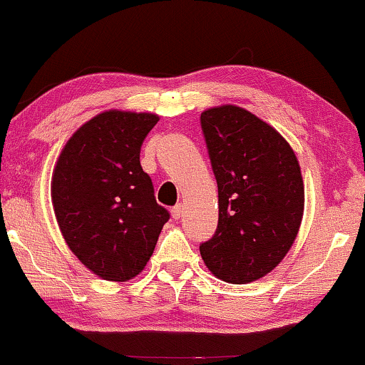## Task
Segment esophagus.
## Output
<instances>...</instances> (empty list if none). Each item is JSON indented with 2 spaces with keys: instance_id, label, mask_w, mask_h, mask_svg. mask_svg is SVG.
<instances>
[{
  "instance_id": "1",
  "label": "esophagus",
  "mask_w": 365,
  "mask_h": 365,
  "mask_svg": "<svg viewBox=\"0 0 365 365\" xmlns=\"http://www.w3.org/2000/svg\"><path fill=\"white\" fill-rule=\"evenodd\" d=\"M171 214H173L174 219L181 217L182 216V206H181V204H176V206L171 209Z\"/></svg>"
}]
</instances>
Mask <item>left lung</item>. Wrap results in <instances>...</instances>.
<instances>
[{
  "instance_id": "obj_1",
  "label": "left lung",
  "mask_w": 365,
  "mask_h": 365,
  "mask_svg": "<svg viewBox=\"0 0 365 365\" xmlns=\"http://www.w3.org/2000/svg\"><path fill=\"white\" fill-rule=\"evenodd\" d=\"M201 128L217 181L219 221L199 251L222 281H257L282 261L301 226L297 158L276 129L234 104L204 111Z\"/></svg>"
}]
</instances>
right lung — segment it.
Instances as JSON below:
<instances>
[{
  "label": "right lung",
  "mask_w": 365,
  "mask_h": 365,
  "mask_svg": "<svg viewBox=\"0 0 365 365\" xmlns=\"http://www.w3.org/2000/svg\"><path fill=\"white\" fill-rule=\"evenodd\" d=\"M158 121L151 113L104 111L69 138L54 166L51 199L64 241L104 281L136 277L169 219L139 163Z\"/></svg>",
  "instance_id": "obj_1"
}]
</instances>
